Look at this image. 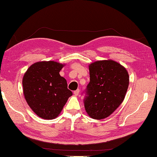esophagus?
I'll list each match as a JSON object with an SVG mask.
<instances>
[{
  "mask_svg": "<svg viewBox=\"0 0 157 157\" xmlns=\"http://www.w3.org/2000/svg\"><path fill=\"white\" fill-rule=\"evenodd\" d=\"M79 89H77V90L74 91V94H75V96L79 95Z\"/></svg>",
  "mask_w": 157,
  "mask_h": 157,
  "instance_id": "esophagus-1",
  "label": "esophagus"
}]
</instances>
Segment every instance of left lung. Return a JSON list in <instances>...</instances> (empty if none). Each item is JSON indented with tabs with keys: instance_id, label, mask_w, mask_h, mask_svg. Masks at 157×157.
I'll list each match as a JSON object with an SVG mask.
<instances>
[{
	"instance_id": "obj_1",
	"label": "left lung",
	"mask_w": 157,
	"mask_h": 157,
	"mask_svg": "<svg viewBox=\"0 0 157 157\" xmlns=\"http://www.w3.org/2000/svg\"><path fill=\"white\" fill-rule=\"evenodd\" d=\"M90 82L84 91L86 112L91 118L108 117L122 103L127 91L129 77L125 68L112 60L89 65Z\"/></svg>"
}]
</instances>
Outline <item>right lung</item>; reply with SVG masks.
<instances>
[{
  "label": "right lung",
  "mask_w": 157,
  "mask_h": 157,
  "mask_svg": "<svg viewBox=\"0 0 157 157\" xmlns=\"http://www.w3.org/2000/svg\"><path fill=\"white\" fill-rule=\"evenodd\" d=\"M63 65L55 61L33 64L24 75L23 89L27 103L40 117H56L73 92L59 75Z\"/></svg>",
  "instance_id": "obj_1"
}]
</instances>
